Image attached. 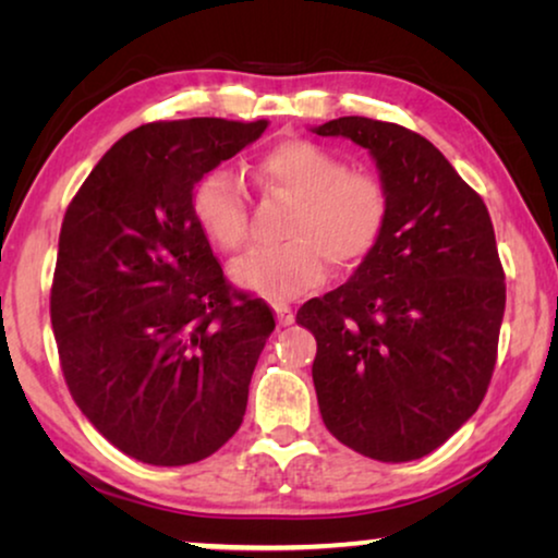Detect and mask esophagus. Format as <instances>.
<instances>
[{"label": "esophagus", "instance_id": "1", "mask_svg": "<svg viewBox=\"0 0 558 558\" xmlns=\"http://www.w3.org/2000/svg\"><path fill=\"white\" fill-rule=\"evenodd\" d=\"M274 312H277V325L279 327H287V325L294 323V312H292V307H289V304L277 302V304H274Z\"/></svg>", "mask_w": 558, "mask_h": 558}]
</instances>
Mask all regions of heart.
Listing matches in <instances>:
<instances>
[{
  "instance_id": "obj_1",
  "label": "heart",
  "mask_w": 558,
  "mask_h": 558,
  "mask_svg": "<svg viewBox=\"0 0 558 558\" xmlns=\"http://www.w3.org/2000/svg\"><path fill=\"white\" fill-rule=\"evenodd\" d=\"M256 185L292 203L284 246L258 248L231 266L235 284L264 300H294L317 284L325 258L350 269L376 246L388 220L386 185L373 172L350 170L345 159L307 140L266 149L254 167ZM190 208L201 233L223 254L248 239V208L241 180L226 167L195 182Z\"/></svg>"
}]
</instances>
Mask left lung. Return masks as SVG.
<instances>
[{
    "label": "left lung",
    "mask_w": 558,
    "mask_h": 558,
    "mask_svg": "<svg viewBox=\"0 0 558 558\" xmlns=\"http://www.w3.org/2000/svg\"><path fill=\"white\" fill-rule=\"evenodd\" d=\"M368 149L388 193L384 233L345 284L304 302L323 422L371 460L409 462L485 399L506 312L490 213L422 134L365 117L315 126Z\"/></svg>",
    "instance_id": "1"
}]
</instances>
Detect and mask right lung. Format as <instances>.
Masks as SVG:
<instances>
[{
  "label": "right lung",
  "mask_w": 558,
  "mask_h": 558,
  "mask_svg": "<svg viewBox=\"0 0 558 558\" xmlns=\"http://www.w3.org/2000/svg\"><path fill=\"white\" fill-rule=\"evenodd\" d=\"M266 126L144 124L98 159L65 210L50 292L60 368L83 416L140 462H201L246 414L274 315L228 284L190 197Z\"/></svg>",
  "instance_id": "1"
}]
</instances>
